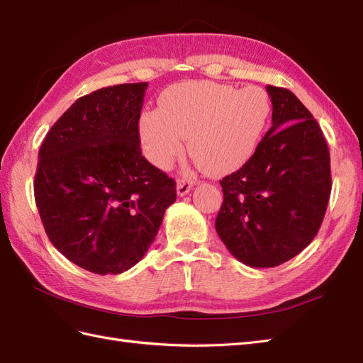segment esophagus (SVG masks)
Returning <instances> with one entry per match:
<instances>
[{"label": "esophagus", "instance_id": "esophagus-1", "mask_svg": "<svg viewBox=\"0 0 363 363\" xmlns=\"http://www.w3.org/2000/svg\"><path fill=\"white\" fill-rule=\"evenodd\" d=\"M193 187V181L190 179H178V184H176V191H178L179 196H184V194H187Z\"/></svg>", "mask_w": 363, "mask_h": 363}]
</instances>
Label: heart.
<instances>
[{
    "label": "heart",
    "mask_w": 363,
    "mask_h": 363,
    "mask_svg": "<svg viewBox=\"0 0 363 363\" xmlns=\"http://www.w3.org/2000/svg\"><path fill=\"white\" fill-rule=\"evenodd\" d=\"M272 102L262 89L193 81L167 89L157 108L139 119V138L148 161L169 169L189 150L207 173H233L252 160L262 143Z\"/></svg>",
    "instance_id": "b5f03b06"
}]
</instances>
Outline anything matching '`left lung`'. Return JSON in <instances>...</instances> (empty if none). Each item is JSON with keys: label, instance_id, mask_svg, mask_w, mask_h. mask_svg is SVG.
<instances>
[{"label": "left lung", "instance_id": "left-lung-1", "mask_svg": "<svg viewBox=\"0 0 363 363\" xmlns=\"http://www.w3.org/2000/svg\"><path fill=\"white\" fill-rule=\"evenodd\" d=\"M273 125L242 169L222 178L216 231L238 261L277 267L318 235L331 193L330 150L318 121L288 89L267 86Z\"/></svg>", "mask_w": 363, "mask_h": 363}]
</instances>
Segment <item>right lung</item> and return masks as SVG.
Instances as JSON below:
<instances>
[{"mask_svg":"<svg viewBox=\"0 0 363 363\" xmlns=\"http://www.w3.org/2000/svg\"><path fill=\"white\" fill-rule=\"evenodd\" d=\"M147 86L81 96L38 153L33 190L45 233L70 262L96 274H119L141 261L176 201V182L139 147Z\"/></svg>","mask_w":363,"mask_h":363,"instance_id":"obj_1","label":"right lung"}]
</instances>
